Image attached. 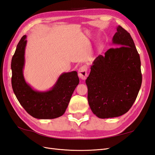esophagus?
I'll return each instance as SVG.
<instances>
[{"mask_svg": "<svg viewBox=\"0 0 155 155\" xmlns=\"http://www.w3.org/2000/svg\"><path fill=\"white\" fill-rule=\"evenodd\" d=\"M78 76L79 78H81L83 80H85L87 79L88 74H87V67L85 65H83L80 67L78 70Z\"/></svg>", "mask_w": 155, "mask_h": 155, "instance_id": "obj_1", "label": "esophagus"}]
</instances>
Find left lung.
Returning a JSON list of instances; mask_svg holds the SVG:
<instances>
[{
  "mask_svg": "<svg viewBox=\"0 0 155 155\" xmlns=\"http://www.w3.org/2000/svg\"><path fill=\"white\" fill-rule=\"evenodd\" d=\"M116 30L112 41L118 48L97 56L85 81L89 106L102 119L125 114L137 99L142 81L141 61L133 39L121 26Z\"/></svg>",
  "mask_w": 155,
  "mask_h": 155,
  "instance_id": "obj_1",
  "label": "left lung"
}]
</instances>
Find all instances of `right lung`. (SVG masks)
I'll return each instance as SVG.
<instances>
[{"label":"right lung","instance_id":"add662e5","mask_svg":"<svg viewBox=\"0 0 155 155\" xmlns=\"http://www.w3.org/2000/svg\"><path fill=\"white\" fill-rule=\"evenodd\" d=\"M26 44V35H24L18 43L12 59L13 92L22 107L35 118L46 120L61 116L79 84L78 72L62 73L53 87L48 91L35 90L26 81L23 74Z\"/></svg>","mask_w":155,"mask_h":155}]
</instances>
